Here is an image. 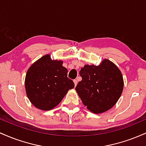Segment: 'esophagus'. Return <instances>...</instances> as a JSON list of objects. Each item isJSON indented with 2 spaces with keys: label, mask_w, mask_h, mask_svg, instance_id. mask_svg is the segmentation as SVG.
I'll use <instances>...</instances> for the list:
<instances>
[{
  "label": "esophagus",
  "mask_w": 146,
  "mask_h": 146,
  "mask_svg": "<svg viewBox=\"0 0 146 146\" xmlns=\"http://www.w3.org/2000/svg\"><path fill=\"white\" fill-rule=\"evenodd\" d=\"M73 82H74V84H75V86H77V84H78V80H73Z\"/></svg>",
  "instance_id": "obj_1"
}]
</instances>
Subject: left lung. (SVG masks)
I'll list each match as a JSON object with an SVG mask.
<instances>
[{"instance_id": "1", "label": "left lung", "mask_w": 146, "mask_h": 146, "mask_svg": "<svg viewBox=\"0 0 146 146\" xmlns=\"http://www.w3.org/2000/svg\"><path fill=\"white\" fill-rule=\"evenodd\" d=\"M82 80L75 90L87 109L94 114L106 112L116 104L123 89L121 72L108 59L99 66L84 65L80 71Z\"/></svg>"}]
</instances>
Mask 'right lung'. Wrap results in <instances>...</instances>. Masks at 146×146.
<instances>
[{
	"label": "right lung",
	"instance_id": "add662e5",
	"mask_svg": "<svg viewBox=\"0 0 146 146\" xmlns=\"http://www.w3.org/2000/svg\"><path fill=\"white\" fill-rule=\"evenodd\" d=\"M62 60H52L49 54L38 59L26 73L25 87L31 103L42 110L57 106L68 90L74 88L73 82L67 78L68 70Z\"/></svg>",
	"mask_w": 146,
	"mask_h": 146
}]
</instances>
